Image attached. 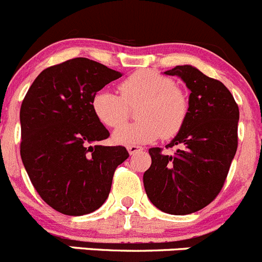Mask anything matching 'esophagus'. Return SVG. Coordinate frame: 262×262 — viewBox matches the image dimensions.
Returning <instances> with one entry per match:
<instances>
[{"label":"esophagus","instance_id":"34e87169","mask_svg":"<svg viewBox=\"0 0 262 262\" xmlns=\"http://www.w3.org/2000/svg\"><path fill=\"white\" fill-rule=\"evenodd\" d=\"M127 150H128V153L131 154V156H134V154L139 153V151L143 150V148H141L140 145H128L127 146Z\"/></svg>","mask_w":262,"mask_h":262}]
</instances>
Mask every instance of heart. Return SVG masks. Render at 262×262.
I'll return each mask as SVG.
<instances>
[{
    "mask_svg": "<svg viewBox=\"0 0 262 262\" xmlns=\"http://www.w3.org/2000/svg\"><path fill=\"white\" fill-rule=\"evenodd\" d=\"M121 95L101 90L92 98V112L109 128H117L128 118V105L141 102L135 124L114 133L116 143L135 145L154 141L159 136L170 139L181 129L189 113L185 92L170 77L143 69L129 74L118 86Z\"/></svg>",
    "mask_w": 262,
    "mask_h": 262,
    "instance_id": "b5f03b06",
    "label": "heart"
}]
</instances>
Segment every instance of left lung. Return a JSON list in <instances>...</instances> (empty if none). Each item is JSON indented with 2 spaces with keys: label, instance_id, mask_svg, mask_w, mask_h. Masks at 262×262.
<instances>
[{
  "label": "left lung",
  "instance_id": "1",
  "mask_svg": "<svg viewBox=\"0 0 262 262\" xmlns=\"http://www.w3.org/2000/svg\"><path fill=\"white\" fill-rule=\"evenodd\" d=\"M167 76L180 77L190 90L189 113L166 148H150L144 172L146 195L158 210L188 215L210 204L223 189L238 148L239 108L225 84L191 66H178Z\"/></svg>",
  "mask_w": 262,
  "mask_h": 262
}]
</instances>
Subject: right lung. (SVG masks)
I'll return each mask as SVG.
<instances>
[{
	"mask_svg": "<svg viewBox=\"0 0 262 262\" xmlns=\"http://www.w3.org/2000/svg\"><path fill=\"white\" fill-rule=\"evenodd\" d=\"M122 77L98 61L76 58L38 74L20 108V156L34 189L50 207L69 216L100 208L124 146L98 141L109 131L92 112V98Z\"/></svg>",
	"mask_w": 262,
	"mask_h": 262,
	"instance_id": "1",
	"label": "right lung"
}]
</instances>
